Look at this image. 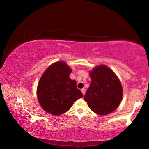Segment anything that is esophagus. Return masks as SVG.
<instances>
[{"instance_id": "1", "label": "esophagus", "mask_w": 149, "mask_h": 149, "mask_svg": "<svg viewBox=\"0 0 149 149\" xmlns=\"http://www.w3.org/2000/svg\"><path fill=\"white\" fill-rule=\"evenodd\" d=\"M81 92H82V93H83V95H85V89H82L81 90Z\"/></svg>"}]
</instances>
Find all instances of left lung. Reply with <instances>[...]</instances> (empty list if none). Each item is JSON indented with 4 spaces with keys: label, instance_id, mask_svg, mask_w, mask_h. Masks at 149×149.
<instances>
[{
    "label": "left lung",
    "instance_id": "1",
    "mask_svg": "<svg viewBox=\"0 0 149 149\" xmlns=\"http://www.w3.org/2000/svg\"><path fill=\"white\" fill-rule=\"evenodd\" d=\"M89 74L91 81L84 100L96 114H110L119 107L122 99V87L119 79L104 65L96 66Z\"/></svg>",
    "mask_w": 149,
    "mask_h": 149
}]
</instances>
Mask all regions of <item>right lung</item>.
Here are the masks:
<instances>
[{
    "instance_id": "add662e5",
    "label": "right lung",
    "mask_w": 149,
    "mask_h": 149,
    "mask_svg": "<svg viewBox=\"0 0 149 149\" xmlns=\"http://www.w3.org/2000/svg\"><path fill=\"white\" fill-rule=\"evenodd\" d=\"M72 70L64 62H55L48 68L39 80L37 94L45 111L57 116L67 112L77 99L84 97L76 81L69 77Z\"/></svg>"
}]
</instances>
